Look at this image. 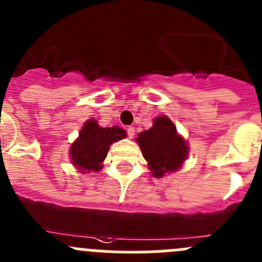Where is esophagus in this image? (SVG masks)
I'll list each match as a JSON object with an SVG mask.
<instances>
[{
  "instance_id": "esophagus-1",
  "label": "esophagus",
  "mask_w": 262,
  "mask_h": 262,
  "mask_svg": "<svg viewBox=\"0 0 262 262\" xmlns=\"http://www.w3.org/2000/svg\"><path fill=\"white\" fill-rule=\"evenodd\" d=\"M126 133H128L129 138H133L134 133H136V129H134V126H128V128H126Z\"/></svg>"
}]
</instances>
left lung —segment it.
<instances>
[{
  "label": "left lung",
  "instance_id": "left-lung-1",
  "mask_svg": "<svg viewBox=\"0 0 262 262\" xmlns=\"http://www.w3.org/2000/svg\"><path fill=\"white\" fill-rule=\"evenodd\" d=\"M137 142L154 177L160 178L177 170L187 156L186 142L165 116L156 117L152 128L139 134Z\"/></svg>",
  "mask_w": 262,
  "mask_h": 262
}]
</instances>
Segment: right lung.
I'll return each mask as SVG.
<instances>
[{
    "label": "right lung",
    "instance_id": "obj_1",
    "mask_svg": "<svg viewBox=\"0 0 262 262\" xmlns=\"http://www.w3.org/2000/svg\"><path fill=\"white\" fill-rule=\"evenodd\" d=\"M125 137V130L119 126L101 128L95 120H89L80 132L79 139L71 146L72 163L82 173L98 172L111 143Z\"/></svg>",
    "mask_w": 262,
    "mask_h": 262
}]
</instances>
